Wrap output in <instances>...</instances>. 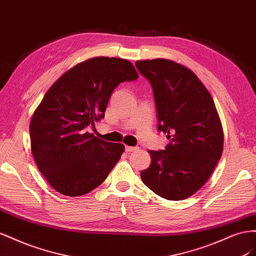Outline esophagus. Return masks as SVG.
<instances>
[{"label":"esophagus","mask_w":256,"mask_h":256,"mask_svg":"<svg viewBox=\"0 0 256 256\" xmlns=\"http://www.w3.org/2000/svg\"><path fill=\"white\" fill-rule=\"evenodd\" d=\"M138 150V147H130V146H126V152H133Z\"/></svg>","instance_id":"1"}]
</instances>
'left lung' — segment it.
Here are the masks:
<instances>
[{
    "instance_id": "left-lung-1",
    "label": "left lung",
    "mask_w": 256,
    "mask_h": 256,
    "mask_svg": "<svg viewBox=\"0 0 256 256\" xmlns=\"http://www.w3.org/2000/svg\"><path fill=\"white\" fill-rule=\"evenodd\" d=\"M152 86L158 130L170 142L149 150L151 164L142 170L144 184L170 200L196 193L214 170L223 151V128L214 102L192 70L165 59L137 61Z\"/></svg>"
}]
</instances>
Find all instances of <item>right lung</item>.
Wrapping results in <instances>:
<instances>
[{"label":"right lung","instance_id":"right-lung-1","mask_svg":"<svg viewBox=\"0 0 256 256\" xmlns=\"http://www.w3.org/2000/svg\"><path fill=\"white\" fill-rule=\"evenodd\" d=\"M137 78L130 61L98 56L68 70L47 91L31 119V149L40 172L58 192L89 193L118 163L124 146L98 140L88 128L104 118L116 88Z\"/></svg>","mask_w":256,"mask_h":256}]
</instances>
